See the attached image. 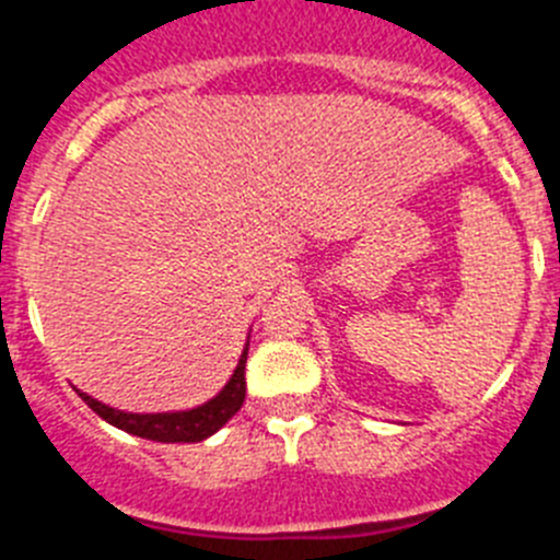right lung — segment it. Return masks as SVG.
I'll return each mask as SVG.
<instances>
[{"label":"right lung","instance_id":"1","mask_svg":"<svg viewBox=\"0 0 560 560\" xmlns=\"http://www.w3.org/2000/svg\"><path fill=\"white\" fill-rule=\"evenodd\" d=\"M246 353H249V341H246L244 353L237 359V368L232 373V378L226 381L224 389H221L215 398H210L207 404L196 409H185V412H156V415H137V412H122V409H112L101 400H95L92 395L78 393L86 407L92 412L101 415L106 423L122 429L128 434H137V438L156 440V443H199L207 440L210 434L219 432L226 420L244 407L246 398Z\"/></svg>","mask_w":560,"mask_h":560}]
</instances>
